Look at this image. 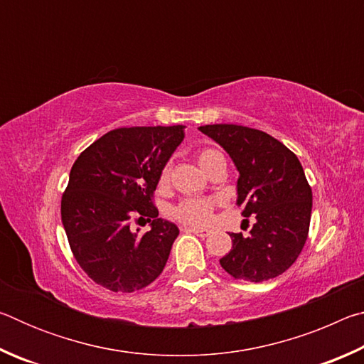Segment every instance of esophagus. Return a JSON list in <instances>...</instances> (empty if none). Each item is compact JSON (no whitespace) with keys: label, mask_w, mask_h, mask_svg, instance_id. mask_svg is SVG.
I'll list each match as a JSON object with an SVG mask.
<instances>
[{"label":"esophagus","mask_w":364,"mask_h":364,"mask_svg":"<svg viewBox=\"0 0 364 364\" xmlns=\"http://www.w3.org/2000/svg\"><path fill=\"white\" fill-rule=\"evenodd\" d=\"M186 231L188 232H193V234H196V236H199V237H207L208 234H210V231L205 230V228H186Z\"/></svg>","instance_id":"1"}]
</instances>
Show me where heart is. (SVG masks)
I'll list each match as a JSON object with an SVG mask.
<instances>
[{
  "mask_svg": "<svg viewBox=\"0 0 364 364\" xmlns=\"http://www.w3.org/2000/svg\"><path fill=\"white\" fill-rule=\"evenodd\" d=\"M197 164L199 167L208 173L215 164L220 162V160H225L223 156L218 151L215 149H200L197 152ZM168 180H170V170L167 165L160 170L159 173V188L165 189L168 186ZM218 204L217 199L213 197H196V199H184L180 204H176L171 210V215L173 218L181 221V223L188 225V226H204L212 218L213 208Z\"/></svg>",
  "mask_w": 364,
  "mask_h": 364,
  "instance_id": "obj_1",
  "label": "heart"
}]
</instances>
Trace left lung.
<instances>
[{
	"instance_id": "1",
	"label": "left lung",
	"mask_w": 364,
	"mask_h": 364,
	"mask_svg": "<svg viewBox=\"0 0 364 364\" xmlns=\"http://www.w3.org/2000/svg\"><path fill=\"white\" fill-rule=\"evenodd\" d=\"M230 154L239 171L237 207L254 215L247 236L230 232L220 264L234 279L262 282L284 273L308 237L313 196L297 156L268 133L242 125L199 127Z\"/></svg>"
}]
</instances>
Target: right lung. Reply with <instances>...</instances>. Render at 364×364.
Listing matches in <instances>:
<instances>
[{
    "label": "right lung",
    "mask_w": 364,
    "mask_h": 364,
    "mask_svg": "<svg viewBox=\"0 0 364 364\" xmlns=\"http://www.w3.org/2000/svg\"><path fill=\"white\" fill-rule=\"evenodd\" d=\"M183 138V125L117 128L73 164L60 217L73 257L96 284L134 292L164 271L180 230L157 218L152 194ZM134 216H147L151 231L133 233Z\"/></svg>",
    "instance_id": "1"
}]
</instances>
